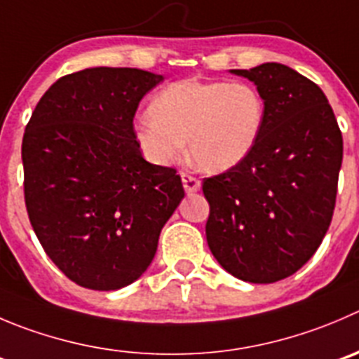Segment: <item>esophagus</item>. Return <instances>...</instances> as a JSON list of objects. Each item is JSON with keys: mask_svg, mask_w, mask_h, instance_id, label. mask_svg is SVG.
Masks as SVG:
<instances>
[{"mask_svg": "<svg viewBox=\"0 0 359 359\" xmlns=\"http://www.w3.org/2000/svg\"><path fill=\"white\" fill-rule=\"evenodd\" d=\"M182 182H183V187H185V190L189 194L197 192V190L201 189L199 177H196L194 174H190V172H182Z\"/></svg>", "mask_w": 359, "mask_h": 359, "instance_id": "1", "label": "esophagus"}]
</instances>
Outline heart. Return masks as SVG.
<instances>
[{"label":"heart","mask_w":359,"mask_h":359,"mask_svg":"<svg viewBox=\"0 0 359 359\" xmlns=\"http://www.w3.org/2000/svg\"><path fill=\"white\" fill-rule=\"evenodd\" d=\"M264 119V97L254 84L185 79L153 97L149 114L135 121L134 132L151 162H176L187 141L199 169L222 172L250 155Z\"/></svg>","instance_id":"obj_1"}]
</instances>
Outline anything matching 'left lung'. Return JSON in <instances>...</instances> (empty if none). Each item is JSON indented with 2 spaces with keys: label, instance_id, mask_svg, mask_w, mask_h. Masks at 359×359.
<instances>
[{
  "label": "left lung",
  "instance_id": "obj_1",
  "mask_svg": "<svg viewBox=\"0 0 359 359\" xmlns=\"http://www.w3.org/2000/svg\"><path fill=\"white\" fill-rule=\"evenodd\" d=\"M233 72L254 81L266 119L243 162L204 177L206 240L225 271L273 284L323 243L337 203L342 132L323 90L292 68L264 63Z\"/></svg>",
  "mask_w": 359,
  "mask_h": 359
}]
</instances>
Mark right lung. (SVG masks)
<instances>
[{"mask_svg": "<svg viewBox=\"0 0 359 359\" xmlns=\"http://www.w3.org/2000/svg\"><path fill=\"white\" fill-rule=\"evenodd\" d=\"M162 75L98 67L63 75L22 137L24 201L50 261L81 287L132 284L185 197L172 167L142 158L134 118Z\"/></svg>", "mask_w": 359, "mask_h": 359, "instance_id": "obj_1", "label": "right lung"}]
</instances>
